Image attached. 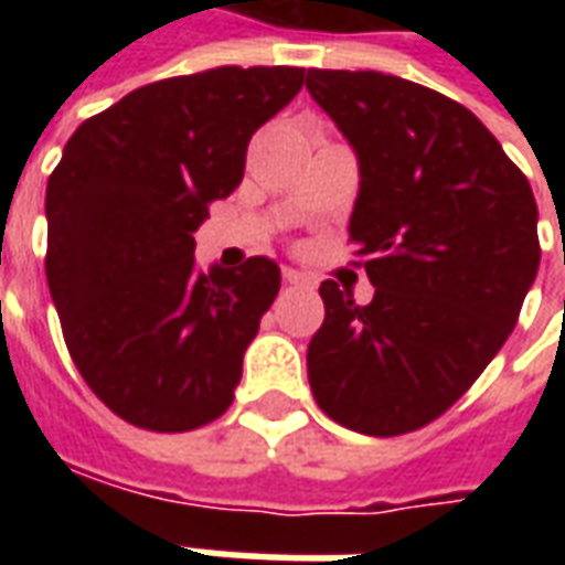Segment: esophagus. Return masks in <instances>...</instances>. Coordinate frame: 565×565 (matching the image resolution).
<instances>
[{"label":"esophagus","mask_w":565,"mask_h":565,"mask_svg":"<svg viewBox=\"0 0 565 565\" xmlns=\"http://www.w3.org/2000/svg\"><path fill=\"white\" fill-rule=\"evenodd\" d=\"M284 281L290 284V287H315V278L299 269H284Z\"/></svg>","instance_id":"obj_1"}]
</instances>
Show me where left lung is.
<instances>
[{
	"label": "left lung",
	"instance_id": "8db88e82",
	"mask_svg": "<svg viewBox=\"0 0 565 565\" xmlns=\"http://www.w3.org/2000/svg\"><path fill=\"white\" fill-rule=\"evenodd\" d=\"M306 87L356 150L351 245L375 287L356 306L320 284L308 384L354 433H415L472 387L518 323L542 259L533 186L469 108L415 81L308 68Z\"/></svg>",
	"mask_w": 565,
	"mask_h": 565
}]
</instances>
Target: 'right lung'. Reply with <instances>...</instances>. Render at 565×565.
Wrapping results in <instances>:
<instances>
[{"mask_svg": "<svg viewBox=\"0 0 565 565\" xmlns=\"http://www.w3.org/2000/svg\"><path fill=\"white\" fill-rule=\"evenodd\" d=\"M302 84L296 66L153 81L66 141L44 199L47 287L81 379L127 424L186 433L233 405L281 269L250 257L199 271L193 233Z\"/></svg>", "mask_w": 565, "mask_h": 565, "instance_id": "obj_1", "label": "right lung"}]
</instances>
